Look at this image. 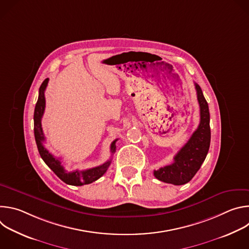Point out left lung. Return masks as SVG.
I'll return each mask as SVG.
<instances>
[{"label": "left lung", "instance_id": "1", "mask_svg": "<svg viewBox=\"0 0 249 249\" xmlns=\"http://www.w3.org/2000/svg\"><path fill=\"white\" fill-rule=\"evenodd\" d=\"M195 89L200 106V123L187 143L174 156L173 162L154 171L156 178L165 183L182 185L189 182L200 169L210 148L209 106L200 86L196 83Z\"/></svg>", "mask_w": 249, "mask_h": 249}]
</instances>
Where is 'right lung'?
I'll return each mask as SVG.
<instances>
[{"label": "right lung", "instance_id": "add662e5", "mask_svg": "<svg viewBox=\"0 0 249 249\" xmlns=\"http://www.w3.org/2000/svg\"><path fill=\"white\" fill-rule=\"evenodd\" d=\"M49 79L44 80V82L41 84L39 88V94H38V99L36 102V105H35V109H34V137H35V142H36L37 149L40 154V157L44 160V162L54 171V173L59 177V178L64 181L67 184L70 185H75V186H82L85 184H89L98 178L106 172V170L108 169L110 163H111V159L107 161H105L101 165L89 168L86 170H74L72 172H68L65 170L64 166L62 165V162L60 159L55 158L52 154L49 153V151L43 146V142L45 141V136L41 127V118L43 116L44 110H45V95L44 91L47 88ZM116 140H114L111 146H110V152L111 155L115 153L116 150Z\"/></svg>", "mask_w": 249, "mask_h": 249}]
</instances>
